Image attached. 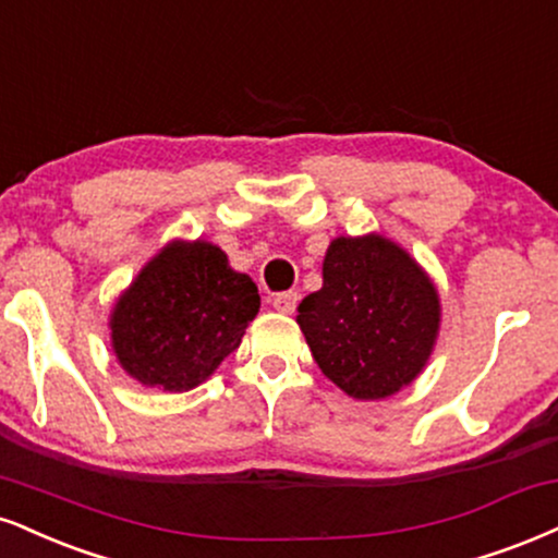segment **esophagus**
Wrapping results in <instances>:
<instances>
[{"label":"esophagus","mask_w":558,"mask_h":558,"mask_svg":"<svg viewBox=\"0 0 558 558\" xmlns=\"http://www.w3.org/2000/svg\"><path fill=\"white\" fill-rule=\"evenodd\" d=\"M296 304H299V293L296 291L275 293V299H272L275 312H280V314H293V312H296Z\"/></svg>","instance_id":"34e87169"}]
</instances>
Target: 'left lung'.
Instances as JSON below:
<instances>
[{
	"instance_id": "1",
	"label": "left lung",
	"mask_w": 558,
	"mask_h": 558,
	"mask_svg": "<svg viewBox=\"0 0 558 558\" xmlns=\"http://www.w3.org/2000/svg\"><path fill=\"white\" fill-rule=\"evenodd\" d=\"M439 293L402 246L379 233L338 236L322 288L299 304L322 374L355 400H381L418 377L439 335Z\"/></svg>"
}]
</instances>
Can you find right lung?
I'll use <instances>...</instances> for the list:
<instances>
[{
	"mask_svg": "<svg viewBox=\"0 0 558 558\" xmlns=\"http://www.w3.org/2000/svg\"><path fill=\"white\" fill-rule=\"evenodd\" d=\"M257 312V286L220 246L171 241L119 296L111 348L140 385L186 392L236 351Z\"/></svg>",
	"mask_w": 558,
	"mask_h": 558,
	"instance_id": "add662e5",
	"label": "right lung"
}]
</instances>
